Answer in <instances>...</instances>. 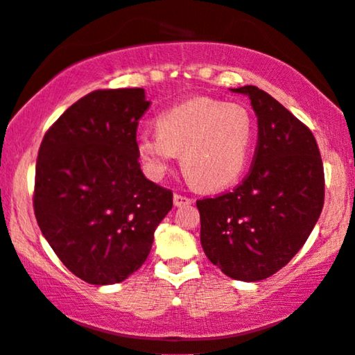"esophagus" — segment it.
<instances>
[{
	"instance_id": "obj_1",
	"label": "esophagus",
	"mask_w": 355,
	"mask_h": 355,
	"mask_svg": "<svg viewBox=\"0 0 355 355\" xmlns=\"http://www.w3.org/2000/svg\"><path fill=\"white\" fill-rule=\"evenodd\" d=\"M191 202H193L191 198H188L185 195H180V193H175V195H173V205L177 207L185 206V205H191Z\"/></svg>"
}]
</instances>
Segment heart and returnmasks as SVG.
I'll return each mask as SVG.
<instances>
[{"mask_svg":"<svg viewBox=\"0 0 355 355\" xmlns=\"http://www.w3.org/2000/svg\"><path fill=\"white\" fill-rule=\"evenodd\" d=\"M157 133H141L136 150L154 180L164 178L177 154L193 185L216 191L237 182L248 165L254 120L247 107L196 97L155 118Z\"/></svg>","mask_w":355,"mask_h":355,"instance_id":"obj_1","label":"heart"}]
</instances>
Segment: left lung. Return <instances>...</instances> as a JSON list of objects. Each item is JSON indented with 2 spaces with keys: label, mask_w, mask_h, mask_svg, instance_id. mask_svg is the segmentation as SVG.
<instances>
[{
  "label": "left lung",
  "mask_w": 355,
  "mask_h": 355,
  "mask_svg": "<svg viewBox=\"0 0 355 355\" xmlns=\"http://www.w3.org/2000/svg\"><path fill=\"white\" fill-rule=\"evenodd\" d=\"M245 94L258 118L253 165L234 191L198 200L201 245L225 276L263 281L304 247L324 202V172L315 136L257 86Z\"/></svg>",
  "instance_id": "left-lung-1"
}]
</instances>
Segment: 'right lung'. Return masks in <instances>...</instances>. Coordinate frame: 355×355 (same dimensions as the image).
<instances>
[{"mask_svg":"<svg viewBox=\"0 0 355 355\" xmlns=\"http://www.w3.org/2000/svg\"><path fill=\"white\" fill-rule=\"evenodd\" d=\"M144 89H103L73 103L46 131L34 212L56 257L79 279L116 284L143 266L173 195L148 180L136 150Z\"/></svg>","mask_w":355,"mask_h":355,"instance_id":"right-lung-1","label":"right lung"}]
</instances>
